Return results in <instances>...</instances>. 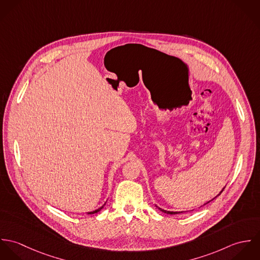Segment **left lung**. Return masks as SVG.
I'll return each mask as SVG.
<instances>
[{
    "mask_svg": "<svg viewBox=\"0 0 260 260\" xmlns=\"http://www.w3.org/2000/svg\"><path fill=\"white\" fill-rule=\"evenodd\" d=\"M224 188H225V187H223L222 190H221V191H220V192H219V193H218V194H217V195H216V196H215V197H214V198H213V199H211V200H209V201H207V202H206V203H204V204H203V205H205V204H207V203H209V202H210V201H212V200H214V199H215V198H216V197H217V196H219V195H220V194H221V193H222V191H223V190H224ZM203 205H201V206H203ZM155 206H156V207H157V208H158V209H159V210H161V211H162V212H164V213H167V214H177V213H182V212H183V211H180V212H178V211H168V210H165V209H162V208H160V207H158V206H157V205H155ZM201 206H200V207H201Z\"/></svg>",
    "mask_w": 260,
    "mask_h": 260,
    "instance_id": "obj_1",
    "label": "left lung"
}]
</instances>
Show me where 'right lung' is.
<instances>
[{
    "label": "right lung",
    "instance_id": "obj_1",
    "mask_svg": "<svg viewBox=\"0 0 260 260\" xmlns=\"http://www.w3.org/2000/svg\"><path fill=\"white\" fill-rule=\"evenodd\" d=\"M105 204H106V202L104 203V205H102V206H101V207H99L98 209H96V210H94V211H90V212H87V213H88V214H94V213H97V212H99V211H100V210H101V209H102V208L105 206Z\"/></svg>",
    "mask_w": 260,
    "mask_h": 260
}]
</instances>
